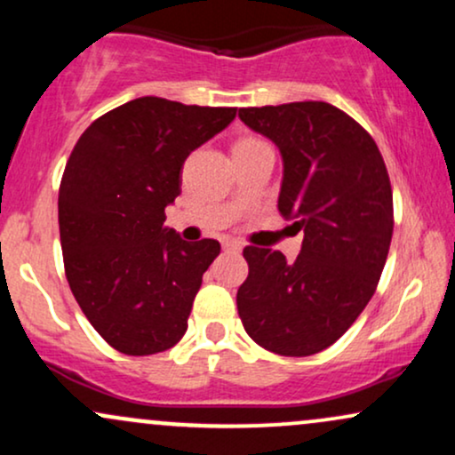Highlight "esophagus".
Wrapping results in <instances>:
<instances>
[{"instance_id": "obj_1", "label": "esophagus", "mask_w": 455, "mask_h": 455, "mask_svg": "<svg viewBox=\"0 0 455 455\" xmlns=\"http://www.w3.org/2000/svg\"><path fill=\"white\" fill-rule=\"evenodd\" d=\"M222 248L224 252H233V254H239L243 250V243L237 242V239H224L222 242Z\"/></svg>"}]
</instances>
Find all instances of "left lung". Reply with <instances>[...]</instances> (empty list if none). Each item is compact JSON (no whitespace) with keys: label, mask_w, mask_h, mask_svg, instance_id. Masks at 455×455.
Wrapping results in <instances>:
<instances>
[{"label":"left lung","mask_w":455,"mask_h":455,"mask_svg":"<svg viewBox=\"0 0 455 455\" xmlns=\"http://www.w3.org/2000/svg\"><path fill=\"white\" fill-rule=\"evenodd\" d=\"M282 156L278 210L304 231L293 263L278 250H243L237 291L245 333L284 357L331 347L372 299L394 233L383 156L365 130L327 102L239 108Z\"/></svg>","instance_id":"1"}]
</instances>
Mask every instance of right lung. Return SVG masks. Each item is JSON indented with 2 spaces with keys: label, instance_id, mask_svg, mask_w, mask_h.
I'll return each mask as SVG.
<instances>
[{
  "label": "right lung",
  "instance_id": "obj_1",
  "mask_svg": "<svg viewBox=\"0 0 455 455\" xmlns=\"http://www.w3.org/2000/svg\"><path fill=\"white\" fill-rule=\"evenodd\" d=\"M237 108L143 96L98 117L76 140L60 186V237L72 295L93 329L126 355L175 347L188 329L216 239L164 227L190 151Z\"/></svg>",
  "mask_w": 455,
  "mask_h": 455
}]
</instances>
